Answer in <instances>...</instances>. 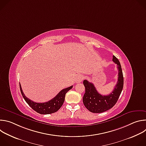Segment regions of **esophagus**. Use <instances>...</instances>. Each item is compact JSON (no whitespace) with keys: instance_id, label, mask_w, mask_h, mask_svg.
I'll return each mask as SVG.
<instances>
[{"instance_id":"34e87169","label":"esophagus","mask_w":146,"mask_h":146,"mask_svg":"<svg viewBox=\"0 0 146 146\" xmlns=\"http://www.w3.org/2000/svg\"><path fill=\"white\" fill-rule=\"evenodd\" d=\"M84 76H82V75H79V76L77 77V78H76V82H81V81H82V80L84 79Z\"/></svg>"}]
</instances>
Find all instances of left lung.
Masks as SVG:
<instances>
[{
    "label": "left lung",
    "mask_w": 146,
    "mask_h": 146,
    "mask_svg": "<svg viewBox=\"0 0 146 146\" xmlns=\"http://www.w3.org/2000/svg\"><path fill=\"white\" fill-rule=\"evenodd\" d=\"M113 60L117 65L118 77L114 90L109 95H102L100 94L92 83L86 80L83 81L86 88V92L82 98L83 103L85 107L92 113H103L112 108L115 105L122 92L123 77L121 66L119 61L114 55L113 56Z\"/></svg>",
    "instance_id": "8db88e82"
}]
</instances>
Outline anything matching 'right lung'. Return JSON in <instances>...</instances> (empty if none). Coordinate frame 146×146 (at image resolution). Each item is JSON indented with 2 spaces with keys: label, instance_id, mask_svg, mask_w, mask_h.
I'll return each mask as SVG.
<instances>
[{
  "label": "right lung",
  "instance_id": "add662e5",
  "mask_svg": "<svg viewBox=\"0 0 146 146\" xmlns=\"http://www.w3.org/2000/svg\"><path fill=\"white\" fill-rule=\"evenodd\" d=\"M72 87L73 86L61 90L56 96L48 102L44 103H36L30 100L24 95L19 82L21 92L26 102L32 109L41 114H49L57 111L63 105L66 94L71 90Z\"/></svg>",
  "mask_w": 146,
  "mask_h": 146
}]
</instances>
